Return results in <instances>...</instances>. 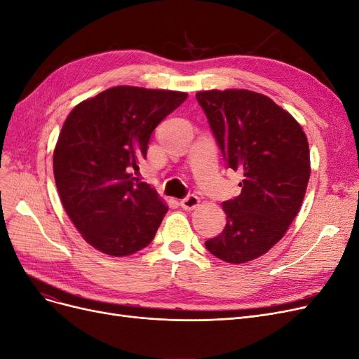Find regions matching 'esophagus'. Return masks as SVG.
<instances>
[{"label": "esophagus", "instance_id": "1", "mask_svg": "<svg viewBox=\"0 0 359 359\" xmlns=\"http://www.w3.org/2000/svg\"><path fill=\"white\" fill-rule=\"evenodd\" d=\"M180 205L184 210H195L198 205H200V198L196 195H188L180 201Z\"/></svg>", "mask_w": 359, "mask_h": 359}]
</instances>
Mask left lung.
<instances>
[{"mask_svg": "<svg viewBox=\"0 0 359 359\" xmlns=\"http://www.w3.org/2000/svg\"><path fill=\"white\" fill-rule=\"evenodd\" d=\"M223 158L243 172L241 194L222 204L226 226L205 241L228 263L263 256L285 235L302 207L311 176L309 144L293 115L250 90L198 91Z\"/></svg>", "mask_w": 359, "mask_h": 359, "instance_id": "1", "label": "left lung"}]
</instances>
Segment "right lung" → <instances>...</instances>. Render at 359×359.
Returning <instances> with one entry per match:
<instances>
[{"mask_svg":"<svg viewBox=\"0 0 359 359\" xmlns=\"http://www.w3.org/2000/svg\"><path fill=\"white\" fill-rule=\"evenodd\" d=\"M171 90L118 86L78 103L59 135L53 171L60 201L78 232L114 257L149 245L167 204L133 177L155 127L187 100Z\"/></svg>","mask_w":359,"mask_h":359,"instance_id":"add662e5","label":"right lung"}]
</instances>
